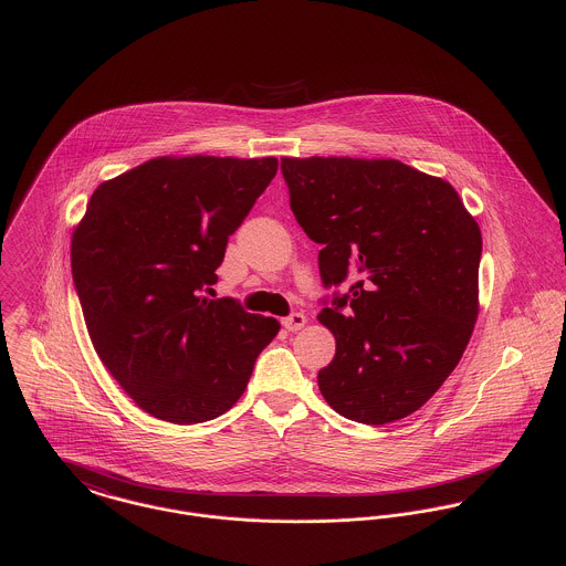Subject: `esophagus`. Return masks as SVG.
I'll list each match as a JSON object with an SVG mask.
<instances>
[{"instance_id": "34e87169", "label": "esophagus", "mask_w": 566, "mask_h": 566, "mask_svg": "<svg viewBox=\"0 0 566 566\" xmlns=\"http://www.w3.org/2000/svg\"><path fill=\"white\" fill-rule=\"evenodd\" d=\"M305 324H307L305 314H292V316L283 318V326H285L287 331H301Z\"/></svg>"}]
</instances>
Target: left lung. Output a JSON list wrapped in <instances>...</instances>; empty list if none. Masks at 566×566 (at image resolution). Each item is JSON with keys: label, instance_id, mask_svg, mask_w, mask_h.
<instances>
[{"label": "left lung", "instance_id": "obj_1", "mask_svg": "<svg viewBox=\"0 0 566 566\" xmlns=\"http://www.w3.org/2000/svg\"><path fill=\"white\" fill-rule=\"evenodd\" d=\"M290 207L323 245L318 321L335 357L324 401L348 420L386 424L427 403L455 370L480 312L482 231L442 178L395 159H281Z\"/></svg>", "mask_w": 566, "mask_h": 566}]
</instances>
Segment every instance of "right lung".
<instances>
[{
  "label": "right lung",
  "mask_w": 566,
  "mask_h": 566,
  "mask_svg": "<svg viewBox=\"0 0 566 566\" xmlns=\"http://www.w3.org/2000/svg\"><path fill=\"white\" fill-rule=\"evenodd\" d=\"M279 161L159 157L102 182L72 238V274L95 353L144 411L174 424L242 397L281 324L209 298L229 238Z\"/></svg>",
  "instance_id": "obj_1"
}]
</instances>
